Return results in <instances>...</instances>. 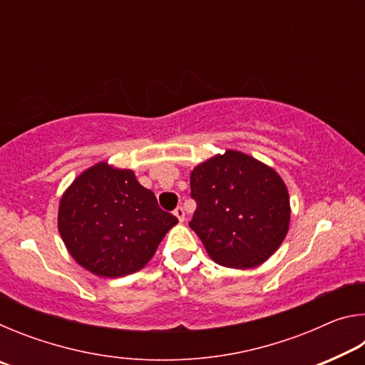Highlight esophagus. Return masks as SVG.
Masks as SVG:
<instances>
[{
	"mask_svg": "<svg viewBox=\"0 0 365 365\" xmlns=\"http://www.w3.org/2000/svg\"><path fill=\"white\" fill-rule=\"evenodd\" d=\"M174 215L178 219V222H183V220H185V211H183V207L178 206V207L175 209V211H174Z\"/></svg>",
	"mask_w": 365,
	"mask_h": 365,
	"instance_id": "obj_1",
	"label": "esophagus"
}]
</instances>
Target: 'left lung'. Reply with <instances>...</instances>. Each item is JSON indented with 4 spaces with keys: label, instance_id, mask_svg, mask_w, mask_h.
Segmentation results:
<instances>
[{
    "label": "left lung",
    "instance_id": "obj_1",
    "mask_svg": "<svg viewBox=\"0 0 365 365\" xmlns=\"http://www.w3.org/2000/svg\"><path fill=\"white\" fill-rule=\"evenodd\" d=\"M196 211L190 227L215 264L252 269L279 250L289 228V195L275 169L225 150L190 172Z\"/></svg>",
    "mask_w": 365,
    "mask_h": 365
}]
</instances>
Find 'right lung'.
<instances>
[{
	"mask_svg": "<svg viewBox=\"0 0 365 365\" xmlns=\"http://www.w3.org/2000/svg\"><path fill=\"white\" fill-rule=\"evenodd\" d=\"M177 222L133 170L106 160L76 177L58 209V230L69 255L106 279L143 269Z\"/></svg>",
	"mask_w": 365,
	"mask_h": 365,
	"instance_id": "right-lung-1",
	"label": "right lung"
}]
</instances>
